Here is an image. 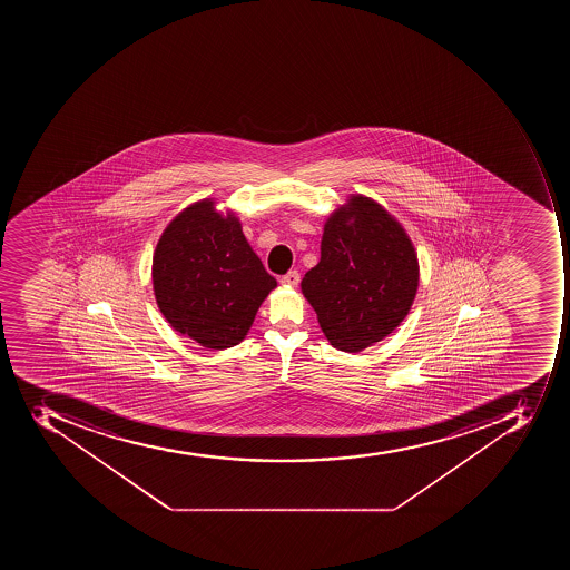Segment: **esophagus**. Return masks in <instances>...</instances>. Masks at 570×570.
I'll use <instances>...</instances> for the list:
<instances>
[{"instance_id":"obj_1","label":"esophagus","mask_w":570,"mask_h":570,"mask_svg":"<svg viewBox=\"0 0 570 570\" xmlns=\"http://www.w3.org/2000/svg\"><path fill=\"white\" fill-rule=\"evenodd\" d=\"M279 282H282L283 285H291V287H296L297 283H299V273H297V271H288L287 274H283Z\"/></svg>"}]
</instances>
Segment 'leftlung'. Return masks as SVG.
Returning a JSON list of instances; mask_svg holds the SVG:
<instances>
[{
    "mask_svg": "<svg viewBox=\"0 0 570 570\" xmlns=\"http://www.w3.org/2000/svg\"><path fill=\"white\" fill-rule=\"evenodd\" d=\"M419 262L400 223L376 202L353 196L324 225L321 261L301 291L333 347L358 353L409 315Z\"/></svg>",
    "mask_w": 570,
    "mask_h": 570,
    "instance_id": "1",
    "label": "left lung"
}]
</instances>
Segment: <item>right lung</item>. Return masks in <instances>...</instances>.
I'll return each mask as SVG.
<instances>
[{
  "mask_svg": "<svg viewBox=\"0 0 570 570\" xmlns=\"http://www.w3.org/2000/svg\"><path fill=\"white\" fill-rule=\"evenodd\" d=\"M276 287L237 217L203 199L170 220L153 255V288L167 323L208 350L234 347Z\"/></svg>",
  "mask_w": 570,
  "mask_h": 570,
  "instance_id": "add662e5",
  "label": "right lung"
}]
</instances>
